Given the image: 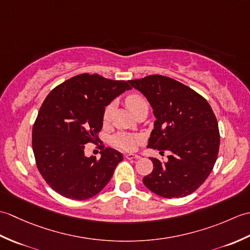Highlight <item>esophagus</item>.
<instances>
[{
	"mask_svg": "<svg viewBox=\"0 0 250 250\" xmlns=\"http://www.w3.org/2000/svg\"><path fill=\"white\" fill-rule=\"evenodd\" d=\"M125 158L128 159V160H136V159H139L140 158V156H137V155H125Z\"/></svg>",
	"mask_w": 250,
	"mask_h": 250,
	"instance_id": "34e87169",
	"label": "esophagus"
}]
</instances>
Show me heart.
Instances as JSON below:
<instances>
[{"mask_svg":"<svg viewBox=\"0 0 250 250\" xmlns=\"http://www.w3.org/2000/svg\"><path fill=\"white\" fill-rule=\"evenodd\" d=\"M125 104L133 114H135L137 110H140L142 108H148L147 100L140 94L129 95V97L125 100ZM113 110H114V104L111 103L105 108V111H104V120L105 121L110 119L111 114H113ZM139 140L140 139L137 136H132V135L120 133V134H117L114 137L113 142H114L115 146L120 148V149L125 150V151H131L134 149L136 142H139Z\"/></svg>","mask_w":250,"mask_h":250,"instance_id":"b5f03b06","label":"heart"}]
</instances>
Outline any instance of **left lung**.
<instances>
[{
	"mask_svg": "<svg viewBox=\"0 0 250 250\" xmlns=\"http://www.w3.org/2000/svg\"><path fill=\"white\" fill-rule=\"evenodd\" d=\"M152 107L156 121L148 148L171 151L167 162L149 158L152 172L146 187L163 198H184L208 177L217 160L218 122L208 102L184 83L162 75L129 81Z\"/></svg>",
	"mask_w": 250,
	"mask_h": 250,
	"instance_id": "left-lung-1",
	"label": "left lung"
}]
</instances>
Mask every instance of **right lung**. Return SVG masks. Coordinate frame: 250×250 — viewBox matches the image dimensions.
<instances>
[{
  "mask_svg": "<svg viewBox=\"0 0 250 250\" xmlns=\"http://www.w3.org/2000/svg\"><path fill=\"white\" fill-rule=\"evenodd\" d=\"M130 89L125 81L81 74L47 95L34 122L32 147L37 168L56 192L82 201L108 184L124 156L103 146L97 160L84 156V145L99 139L105 106Z\"/></svg>",
  "mask_w": 250,
  "mask_h": 250,
  "instance_id": "1",
  "label": "right lung"
}]
</instances>
